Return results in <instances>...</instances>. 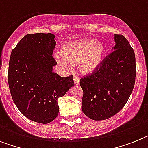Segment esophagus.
Wrapping results in <instances>:
<instances>
[{"instance_id":"esophagus-1","label":"esophagus","mask_w":148,"mask_h":148,"mask_svg":"<svg viewBox=\"0 0 148 148\" xmlns=\"http://www.w3.org/2000/svg\"><path fill=\"white\" fill-rule=\"evenodd\" d=\"M73 80H74V83L75 85H79V82H80V79L78 75H74V78H73Z\"/></svg>"}]
</instances>
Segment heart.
<instances>
[{"label":"heart","instance_id":"obj_1","mask_svg":"<svg viewBox=\"0 0 148 148\" xmlns=\"http://www.w3.org/2000/svg\"><path fill=\"white\" fill-rule=\"evenodd\" d=\"M105 53L103 45L93 39L67 43L62 47L61 53L55 56L57 63L62 68L71 69L79 61V69L84 73H91L103 60Z\"/></svg>","mask_w":148,"mask_h":148}]
</instances>
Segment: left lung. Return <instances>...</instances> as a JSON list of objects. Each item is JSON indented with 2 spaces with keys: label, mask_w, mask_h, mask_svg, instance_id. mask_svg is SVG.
Listing matches in <instances>:
<instances>
[{
  "label": "left lung",
  "mask_w": 148,
  "mask_h": 148,
  "mask_svg": "<svg viewBox=\"0 0 148 148\" xmlns=\"http://www.w3.org/2000/svg\"><path fill=\"white\" fill-rule=\"evenodd\" d=\"M116 45L91 75L80 79L82 110L93 120H104L123 109L134 88L135 52L123 35H114Z\"/></svg>",
  "instance_id": "obj_1"
}]
</instances>
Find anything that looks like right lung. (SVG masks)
Here are the masks:
<instances>
[{"label": "right lung", "mask_w": 148, "mask_h": 148, "mask_svg": "<svg viewBox=\"0 0 148 148\" xmlns=\"http://www.w3.org/2000/svg\"><path fill=\"white\" fill-rule=\"evenodd\" d=\"M51 33L28 34L12 51L8 84L13 101L25 117L47 124L59 113L57 100L74 85L73 75L61 77L53 73L57 62Z\"/></svg>", "instance_id": "add662e5"}]
</instances>
